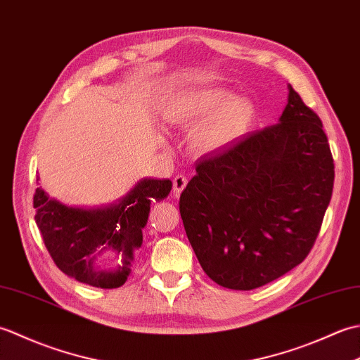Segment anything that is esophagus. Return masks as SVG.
<instances>
[{"label":"esophagus","instance_id":"esophagus-1","mask_svg":"<svg viewBox=\"0 0 360 360\" xmlns=\"http://www.w3.org/2000/svg\"><path fill=\"white\" fill-rule=\"evenodd\" d=\"M187 178L184 174H178V176H174V179H173V193H174V196H179L181 195V192L182 190L186 188V186H187Z\"/></svg>","mask_w":360,"mask_h":360}]
</instances>
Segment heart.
<instances>
[{"label": "heart", "instance_id": "b5f03b06", "mask_svg": "<svg viewBox=\"0 0 360 360\" xmlns=\"http://www.w3.org/2000/svg\"><path fill=\"white\" fill-rule=\"evenodd\" d=\"M164 117L184 128L200 124L190 137V148L196 155L209 156L229 148L246 131L252 106L244 98H229L226 91L204 88L168 102Z\"/></svg>", "mask_w": 360, "mask_h": 360}]
</instances>
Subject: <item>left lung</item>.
<instances>
[{"instance_id": "8db88e82", "label": "left lung", "mask_w": 360, "mask_h": 360, "mask_svg": "<svg viewBox=\"0 0 360 360\" xmlns=\"http://www.w3.org/2000/svg\"><path fill=\"white\" fill-rule=\"evenodd\" d=\"M278 124L202 156L179 212L204 272L250 290L300 264L331 201L334 162L322 120L288 85Z\"/></svg>"}]
</instances>
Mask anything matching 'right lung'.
Returning <instances> with one entry per match:
<instances>
[{"label":"right lung","mask_w":360,"mask_h":360,"mask_svg":"<svg viewBox=\"0 0 360 360\" xmlns=\"http://www.w3.org/2000/svg\"><path fill=\"white\" fill-rule=\"evenodd\" d=\"M172 190L170 179L145 178L119 201L97 209L70 207L35 190V223L44 246L62 272L80 283L114 289L124 285L142 246L151 201H160ZM103 250H112L121 259L116 270H98L95 259Z\"/></svg>","instance_id":"right-lung-1"}]
</instances>
